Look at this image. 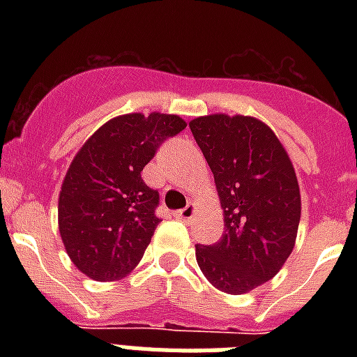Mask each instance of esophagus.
<instances>
[{"instance_id":"1","label":"esophagus","mask_w":357,"mask_h":357,"mask_svg":"<svg viewBox=\"0 0 357 357\" xmlns=\"http://www.w3.org/2000/svg\"><path fill=\"white\" fill-rule=\"evenodd\" d=\"M179 218H183V220H190V218L195 217L196 215V206L195 204H189V206L185 207V209H181V211L176 213Z\"/></svg>"}]
</instances>
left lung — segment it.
Wrapping results in <instances>:
<instances>
[{
	"label": "left lung",
	"mask_w": 357,
	"mask_h": 357,
	"mask_svg": "<svg viewBox=\"0 0 357 357\" xmlns=\"http://www.w3.org/2000/svg\"><path fill=\"white\" fill-rule=\"evenodd\" d=\"M189 128L215 176L224 235L196 244L207 282L228 294H244L276 276L298 234L300 187L287 151L265 122L217 113Z\"/></svg>",
	"instance_id": "left-lung-1"
}]
</instances>
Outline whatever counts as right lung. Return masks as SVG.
<instances>
[{
  "mask_svg": "<svg viewBox=\"0 0 357 357\" xmlns=\"http://www.w3.org/2000/svg\"><path fill=\"white\" fill-rule=\"evenodd\" d=\"M185 128L178 114H122L75 153L59 195V231L85 276L113 282L139 265L161 222L155 217L159 192L140 172L162 140Z\"/></svg>",
  "mask_w": 357,
  "mask_h": 357,
  "instance_id": "1",
  "label": "right lung"
}]
</instances>
